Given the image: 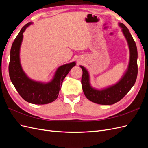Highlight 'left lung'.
<instances>
[{"label": "left lung", "instance_id": "1", "mask_svg": "<svg viewBox=\"0 0 148 148\" xmlns=\"http://www.w3.org/2000/svg\"><path fill=\"white\" fill-rule=\"evenodd\" d=\"M119 25L122 27L124 36L127 40L130 52L128 70L120 81L114 86L102 91L96 90L90 86L88 71L81 66L83 70L82 85L84 95L89 101L96 104L111 105L119 102L130 90L136 80L138 52L136 43L127 26L123 23H119Z\"/></svg>", "mask_w": 148, "mask_h": 148}]
</instances>
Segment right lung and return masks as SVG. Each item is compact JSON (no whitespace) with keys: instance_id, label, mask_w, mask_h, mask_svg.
Here are the masks:
<instances>
[{"instance_id":"obj_1","label":"right lung","mask_w":148,"mask_h":148,"mask_svg":"<svg viewBox=\"0 0 148 148\" xmlns=\"http://www.w3.org/2000/svg\"><path fill=\"white\" fill-rule=\"evenodd\" d=\"M31 23L29 22L21 28L12 44L8 72L13 86L24 100L34 104H46L57 99L63 80L76 64L72 62L60 66L54 78L49 83L36 82L26 77L21 69L19 55L23 33Z\"/></svg>"}]
</instances>
